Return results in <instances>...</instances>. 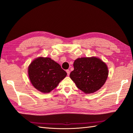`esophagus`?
Here are the masks:
<instances>
[{"instance_id": "1", "label": "esophagus", "mask_w": 133, "mask_h": 133, "mask_svg": "<svg viewBox=\"0 0 133 133\" xmlns=\"http://www.w3.org/2000/svg\"><path fill=\"white\" fill-rule=\"evenodd\" d=\"M66 72L67 73L68 75L69 76V74H70V70H69V69H68V70H66Z\"/></svg>"}]
</instances>
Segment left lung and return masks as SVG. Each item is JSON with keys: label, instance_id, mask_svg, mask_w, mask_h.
<instances>
[{"label": "left lung", "instance_id": "obj_1", "mask_svg": "<svg viewBox=\"0 0 133 133\" xmlns=\"http://www.w3.org/2000/svg\"><path fill=\"white\" fill-rule=\"evenodd\" d=\"M74 69L70 74L76 87L85 94L93 93L105 84L108 76L107 64L96 57H84L76 59Z\"/></svg>", "mask_w": 133, "mask_h": 133}]
</instances>
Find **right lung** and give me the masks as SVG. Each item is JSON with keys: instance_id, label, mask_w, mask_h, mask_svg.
Wrapping results in <instances>:
<instances>
[{"instance_id": "add662e5", "label": "right lung", "mask_w": 133, "mask_h": 133, "mask_svg": "<svg viewBox=\"0 0 133 133\" xmlns=\"http://www.w3.org/2000/svg\"><path fill=\"white\" fill-rule=\"evenodd\" d=\"M28 75L35 89L43 93H48L58 86L67 73L51 58L39 57L30 63Z\"/></svg>"}]
</instances>
